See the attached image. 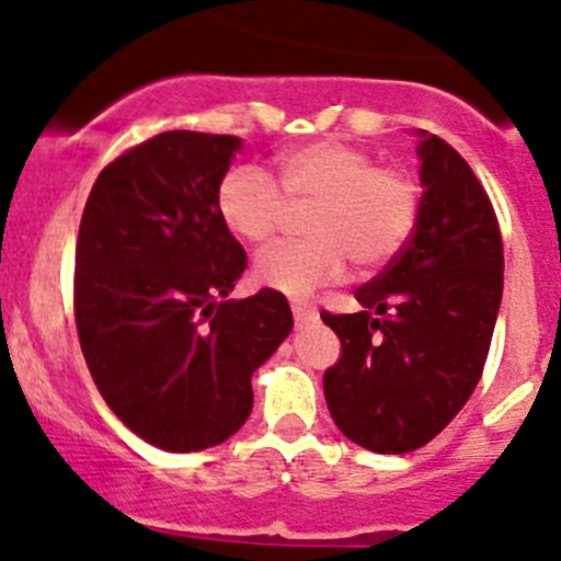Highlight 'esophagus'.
Returning <instances> with one entry per match:
<instances>
[{"label": "esophagus", "instance_id": "obj_1", "mask_svg": "<svg viewBox=\"0 0 561 561\" xmlns=\"http://www.w3.org/2000/svg\"><path fill=\"white\" fill-rule=\"evenodd\" d=\"M291 313H295L297 324H311L319 319L317 308L308 306V302H291Z\"/></svg>", "mask_w": 561, "mask_h": 561}]
</instances>
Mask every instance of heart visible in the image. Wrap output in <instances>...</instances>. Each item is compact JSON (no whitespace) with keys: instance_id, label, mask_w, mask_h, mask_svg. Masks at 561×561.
<instances>
[{"instance_id":"1","label":"heart","mask_w":561,"mask_h":561,"mask_svg":"<svg viewBox=\"0 0 561 561\" xmlns=\"http://www.w3.org/2000/svg\"><path fill=\"white\" fill-rule=\"evenodd\" d=\"M277 181L239 164L217 186L220 220L242 242L266 244L291 209H308V239L280 242L255 259V280L289 297H308L350 270L371 272L399 255L421 209L419 181L397 164H375L364 148L317 140L275 159Z\"/></svg>"}]
</instances>
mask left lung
Wrapping results in <instances>:
<instances>
[{
    "label": "left lung",
    "mask_w": 561,
    "mask_h": 561,
    "mask_svg": "<svg viewBox=\"0 0 561 561\" xmlns=\"http://www.w3.org/2000/svg\"><path fill=\"white\" fill-rule=\"evenodd\" d=\"M419 220L397 259L355 291L357 313L322 311L341 355L324 399L352 444L404 455L430 444L482 377L504 291V244L482 181L421 131Z\"/></svg>",
    "instance_id": "8db88e82"
}]
</instances>
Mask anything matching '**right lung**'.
Masks as SVG:
<instances>
[{
	"instance_id": "right-lung-1",
	"label": "right lung",
	"mask_w": 561,
	"mask_h": 561,
	"mask_svg": "<svg viewBox=\"0 0 561 561\" xmlns=\"http://www.w3.org/2000/svg\"><path fill=\"white\" fill-rule=\"evenodd\" d=\"M239 146L162 131L101 170L79 222L82 355L112 413L164 451L228 440L253 410L250 377L295 324L275 289L228 300L248 255L217 186Z\"/></svg>"
}]
</instances>
